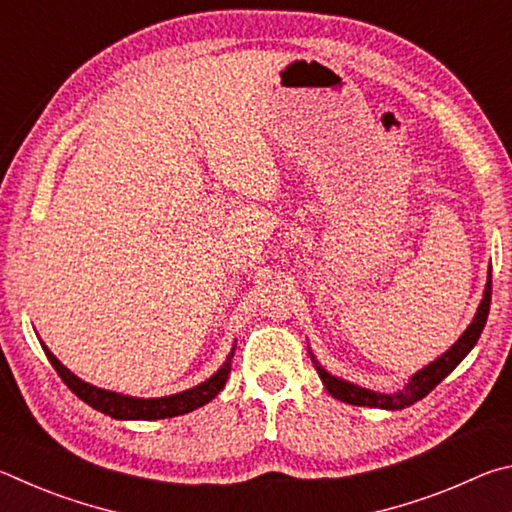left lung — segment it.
I'll list each match as a JSON object with an SVG mask.
<instances>
[{"instance_id": "8db88e82", "label": "left lung", "mask_w": 512, "mask_h": 512, "mask_svg": "<svg viewBox=\"0 0 512 512\" xmlns=\"http://www.w3.org/2000/svg\"><path fill=\"white\" fill-rule=\"evenodd\" d=\"M490 298H492V271H488V282H485L483 298L479 302V307H476L472 323L467 325V329L461 336H458V341L447 352L440 354L438 359L427 363L422 370L413 372L409 381H406V386L397 393H377V391H370V388L352 384V381H348V379H341V377L332 375V372H327L323 366H320L311 350H309V357H311V361H314V366L318 370L320 379H323L327 393L336 397V400L348 402L352 406H370V409L400 411V409H406V406H411L418 400H422L424 395H429L433 388H436L440 381H443L449 372H452L458 363H461L467 354H470V350L474 348L483 332L485 320H488Z\"/></svg>"}]
</instances>
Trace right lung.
I'll return each mask as SVG.
<instances>
[{
  "label": "right lung",
  "mask_w": 512,
  "mask_h": 512,
  "mask_svg": "<svg viewBox=\"0 0 512 512\" xmlns=\"http://www.w3.org/2000/svg\"><path fill=\"white\" fill-rule=\"evenodd\" d=\"M42 350H45L47 359L51 366L56 368L60 379L65 381L69 391L76 397H81L85 404H90L92 409L110 415L115 420H164V418H176V415H183L189 411H196L198 406L212 402L216 395L223 391L225 381L232 370V357H235V345L228 357H225L223 366L214 372L210 379L201 381V384L194 388H187L183 393L176 395H164V397H133V395H121L115 391H106V388H97L76 377L72 370L63 366L51 352L45 343L40 341Z\"/></svg>",
  "instance_id": "right-lung-1"
}]
</instances>
